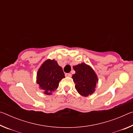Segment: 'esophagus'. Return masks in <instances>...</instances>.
I'll return each instance as SVG.
<instances>
[{
    "label": "esophagus",
    "mask_w": 133,
    "mask_h": 133,
    "mask_svg": "<svg viewBox=\"0 0 133 133\" xmlns=\"http://www.w3.org/2000/svg\"><path fill=\"white\" fill-rule=\"evenodd\" d=\"M65 76H66V77H71V75L70 73H66V74H65Z\"/></svg>",
    "instance_id": "obj_1"
}]
</instances>
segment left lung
<instances>
[{"label":"left lung","instance_id":"left-lung-1","mask_svg":"<svg viewBox=\"0 0 133 133\" xmlns=\"http://www.w3.org/2000/svg\"><path fill=\"white\" fill-rule=\"evenodd\" d=\"M73 69L76 73L72 76V78L78 93L83 97L93 94L98 82L97 75L93 69L85 63H82L74 66Z\"/></svg>","mask_w":133,"mask_h":133}]
</instances>
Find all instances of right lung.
Instances as JSON below:
<instances>
[{"instance_id":"1","label":"right lung","mask_w":133,"mask_h":133,"mask_svg":"<svg viewBox=\"0 0 133 133\" xmlns=\"http://www.w3.org/2000/svg\"><path fill=\"white\" fill-rule=\"evenodd\" d=\"M65 77L63 69L55 59H47L38 69L36 82L46 95H51L58 88L59 82Z\"/></svg>"}]
</instances>
